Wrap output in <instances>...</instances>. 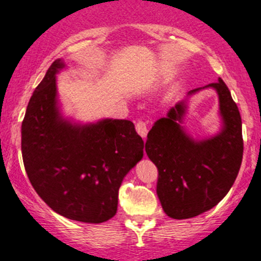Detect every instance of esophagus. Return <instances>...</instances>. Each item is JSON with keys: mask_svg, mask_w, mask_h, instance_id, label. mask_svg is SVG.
Here are the masks:
<instances>
[{"mask_svg": "<svg viewBox=\"0 0 261 261\" xmlns=\"http://www.w3.org/2000/svg\"><path fill=\"white\" fill-rule=\"evenodd\" d=\"M136 130L142 138H144V137L147 136V133H148V128H147V124L143 120H138V122L136 123Z\"/></svg>", "mask_w": 261, "mask_h": 261, "instance_id": "1", "label": "esophagus"}]
</instances>
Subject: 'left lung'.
I'll return each instance as SVG.
<instances>
[{"instance_id":"8db88e82","label":"left lung","mask_w":261,"mask_h":261,"mask_svg":"<svg viewBox=\"0 0 261 261\" xmlns=\"http://www.w3.org/2000/svg\"><path fill=\"white\" fill-rule=\"evenodd\" d=\"M215 89L222 129L215 137L194 139L181 127L187 110L180 101L157 120L147 134L146 153L159 170L157 195L165 213L174 219L199 216L217 205L236 180L244 153L239 108L222 79L189 91Z\"/></svg>"}]
</instances>
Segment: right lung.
<instances>
[{
    "label": "right lung",
    "mask_w": 261,
    "mask_h": 261,
    "mask_svg": "<svg viewBox=\"0 0 261 261\" xmlns=\"http://www.w3.org/2000/svg\"><path fill=\"white\" fill-rule=\"evenodd\" d=\"M56 59L28 104L21 125L24 166L33 188L58 215L101 223L114 217L123 179L143 157V139L125 119L76 124L57 99Z\"/></svg>",
    "instance_id": "add662e5"
}]
</instances>
